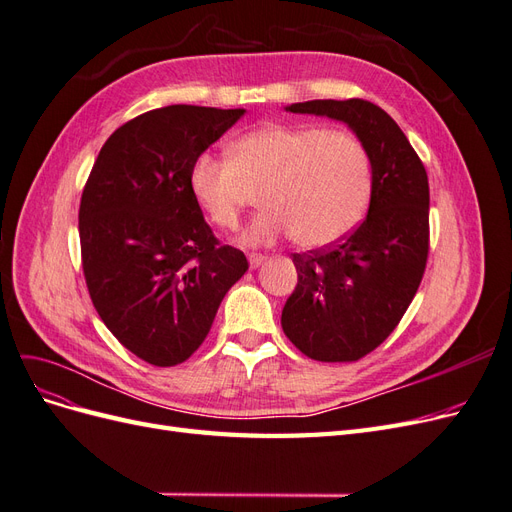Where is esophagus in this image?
Returning a JSON list of instances; mask_svg holds the SVG:
<instances>
[{
  "label": "esophagus",
  "mask_w": 512,
  "mask_h": 512,
  "mask_svg": "<svg viewBox=\"0 0 512 512\" xmlns=\"http://www.w3.org/2000/svg\"><path fill=\"white\" fill-rule=\"evenodd\" d=\"M247 260H250V267L256 269V267L262 265V262L267 260V256L265 254H250V256H247Z\"/></svg>",
  "instance_id": "34e87169"
}]
</instances>
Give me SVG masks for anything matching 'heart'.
Instances as JSON below:
<instances>
[{
	"label": "heart",
	"mask_w": 512,
	"mask_h": 512,
	"mask_svg": "<svg viewBox=\"0 0 512 512\" xmlns=\"http://www.w3.org/2000/svg\"><path fill=\"white\" fill-rule=\"evenodd\" d=\"M190 192L209 222L235 230L262 190V209L243 232L245 245L294 237L305 250L346 239L365 218L374 170L365 143L346 128L267 123L239 136L228 158L200 153L190 168Z\"/></svg>",
	"instance_id": "obj_1"
}]
</instances>
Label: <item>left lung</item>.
Returning <instances> with one entry per match:
<instances>
[{"instance_id": "left-lung-1", "label": "left lung", "mask_w": 512, "mask_h": 512, "mask_svg": "<svg viewBox=\"0 0 512 512\" xmlns=\"http://www.w3.org/2000/svg\"><path fill=\"white\" fill-rule=\"evenodd\" d=\"M288 111L348 123L371 158L365 220L342 241L292 254L299 282L282 312L286 337L309 359L352 363L395 331L421 286L429 254L427 170L374 102L309 100Z\"/></svg>"}]
</instances>
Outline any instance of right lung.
Here are the masks:
<instances>
[{
  "label": "right lung",
  "instance_id": "1",
  "mask_svg": "<svg viewBox=\"0 0 512 512\" xmlns=\"http://www.w3.org/2000/svg\"><path fill=\"white\" fill-rule=\"evenodd\" d=\"M245 115L173 104L117 128L100 149L79 209L91 303L121 346L173 367L205 342L230 286L247 271L190 192V168Z\"/></svg>",
  "mask_w": 512,
  "mask_h": 512
}]
</instances>
